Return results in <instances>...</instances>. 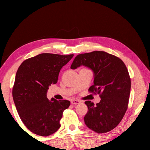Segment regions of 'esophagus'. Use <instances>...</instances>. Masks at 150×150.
<instances>
[{"mask_svg":"<svg viewBox=\"0 0 150 150\" xmlns=\"http://www.w3.org/2000/svg\"><path fill=\"white\" fill-rule=\"evenodd\" d=\"M71 103L72 105H78V104L80 103V101L78 100L72 99L71 100Z\"/></svg>","mask_w":150,"mask_h":150,"instance_id":"esophagus-1","label":"esophagus"}]
</instances>
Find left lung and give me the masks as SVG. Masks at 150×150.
I'll list each match as a JSON object with an SVG mask.
<instances>
[{
    "label": "left lung",
    "instance_id": "1",
    "mask_svg": "<svg viewBox=\"0 0 150 150\" xmlns=\"http://www.w3.org/2000/svg\"><path fill=\"white\" fill-rule=\"evenodd\" d=\"M81 65L93 71L94 85L88 91L99 94L101 98L96 105L85 101L88 112L85 123L96 133L108 132L118 125L128 108L131 88L128 69L120 58L102 51L77 55L71 69Z\"/></svg>",
    "mask_w": 150,
    "mask_h": 150
}]
</instances>
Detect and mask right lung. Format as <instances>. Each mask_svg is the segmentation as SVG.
<instances>
[{"instance_id": "right-lung-1", "label": "right lung", "mask_w": 150, "mask_h": 150, "mask_svg": "<svg viewBox=\"0 0 150 150\" xmlns=\"http://www.w3.org/2000/svg\"><path fill=\"white\" fill-rule=\"evenodd\" d=\"M73 54H41L22 62L18 69L12 96L18 113L32 132L41 136L55 133L60 128L63 112L70 101L47 98L49 87L57 83L63 66Z\"/></svg>"}]
</instances>
